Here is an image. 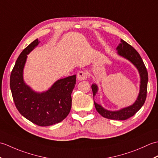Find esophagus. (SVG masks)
<instances>
[{"label": "esophagus", "mask_w": 158, "mask_h": 158, "mask_svg": "<svg viewBox=\"0 0 158 158\" xmlns=\"http://www.w3.org/2000/svg\"><path fill=\"white\" fill-rule=\"evenodd\" d=\"M88 73L87 72L84 71V70H81V71H79L77 73V79L78 81H83V80H85L88 77Z\"/></svg>", "instance_id": "34e87169"}]
</instances>
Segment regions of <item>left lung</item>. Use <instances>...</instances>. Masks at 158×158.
<instances>
[{
	"mask_svg": "<svg viewBox=\"0 0 158 158\" xmlns=\"http://www.w3.org/2000/svg\"><path fill=\"white\" fill-rule=\"evenodd\" d=\"M117 54L124 59L128 60L136 67L139 74L140 85L139 92L136 100L132 105L127 106L124 108L117 110H110L95 102L94 96L98 91V87L96 83L92 85L93 92L95 108L100 115L105 118L115 120H126L132 117L135 114L139 111L145 102L147 97V83H148V73L146 67L144 64L141 57L136 50L132 46L127 43L123 40H120V43L116 48Z\"/></svg>",
	"mask_w": 158,
	"mask_h": 158,
	"instance_id": "obj_1",
	"label": "left lung"
}]
</instances>
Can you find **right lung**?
<instances>
[{
    "label": "right lung",
    "mask_w": 158,
    "mask_h": 158,
    "mask_svg": "<svg viewBox=\"0 0 158 158\" xmlns=\"http://www.w3.org/2000/svg\"><path fill=\"white\" fill-rule=\"evenodd\" d=\"M39 43L36 39L20 53L11 73L10 88L16 108L22 116L39 126H49L62 122L70 113L76 75L57 80L48 90L41 92L26 84L23 69L27 55Z\"/></svg>",
    "instance_id": "add662e5"
}]
</instances>
